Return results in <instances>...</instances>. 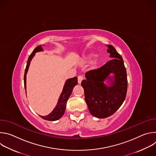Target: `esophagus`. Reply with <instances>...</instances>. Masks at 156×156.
<instances>
[{"mask_svg":"<svg viewBox=\"0 0 156 156\" xmlns=\"http://www.w3.org/2000/svg\"><path fill=\"white\" fill-rule=\"evenodd\" d=\"M83 80V76L82 75H80L78 76V82L79 84H80L81 83Z\"/></svg>","mask_w":156,"mask_h":156,"instance_id":"esophagus-1","label":"esophagus"}]
</instances>
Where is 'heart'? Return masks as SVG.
Segmentation results:
<instances>
[{
  "label": "heart",
  "mask_w": 156,
  "mask_h": 156,
  "mask_svg": "<svg viewBox=\"0 0 156 156\" xmlns=\"http://www.w3.org/2000/svg\"><path fill=\"white\" fill-rule=\"evenodd\" d=\"M93 56H94V55H93V54H92V55H90V56L87 57L86 58V61H87V60H90V59H91Z\"/></svg>",
  "instance_id": "heart-1"
}]
</instances>
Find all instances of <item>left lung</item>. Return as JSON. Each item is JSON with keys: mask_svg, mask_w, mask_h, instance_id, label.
<instances>
[{"mask_svg": "<svg viewBox=\"0 0 156 156\" xmlns=\"http://www.w3.org/2000/svg\"><path fill=\"white\" fill-rule=\"evenodd\" d=\"M107 51L112 59L101 67L85 73L86 80L81 81L84 98L90 113L99 119L113 115L124 102L127 92L126 70L122 56L112 45H107ZM115 74V80L109 76ZM106 79L111 80L112 87L103 83Z\"/></svg>", "mask_w": 156, "mask_h": 156, "instance_id": "obj_1", "label": "left lung"}]
</instances>
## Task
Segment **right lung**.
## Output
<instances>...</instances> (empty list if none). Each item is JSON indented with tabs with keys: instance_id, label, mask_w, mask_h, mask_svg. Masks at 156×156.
Masks as SVG:
<instances>
[{
	"instance_id": "1",
	"label": "right lung",
	"mask_w": 156,
	"mask_h": 156,
	"mask_svg": "<svg viewBox=\"0 0 156 156\" xmlns=\"http://www.w3.org/2000/svg\"><path fill=\"white\" fill-rule=\"evenodd\" d=\"M42 48L41 46H37L36 48L34 49L33 52L30 55L28 61H27V66L25 69V75H24V85H25V88L26 90V77H27V73L28 70L29 66L30 64V62L33 57L34 56L35 53L39 51H42ZM78 84V78L77 77H74L72 78H70L68 80H66L65 82V84L64 85L62 93L60 95V97L58 99V102L57 104V106L53 110L52 112L49 114L48 115L46 116H40L42 119L46 120H49V121H55L57 120L60 119L62 115L65 113V110L66 109V102H67L69 97L70 96L73 89L75 85Z\"/></svg>"
}]
</instances>
